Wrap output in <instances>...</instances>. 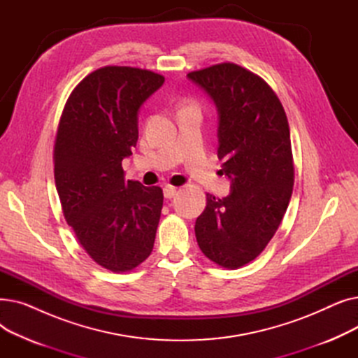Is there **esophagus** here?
<instances>
[{"label": "esophagus", "instance_id": "34e87169", "mask_svg": "<svg viewBox=\"0 0 358 358\" xmlns=\"http://www.w3.org/2000/svg\"><path fill=\"white\" fill-rule=\"evenodd\" d=\"M176 194H177V187H174L171 184L164 185V196L166 199H173Z\"/></svg>", "mask_w": 358, "mask_h": 358}]
</instances>
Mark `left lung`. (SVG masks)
<instances>
[{
  "label": "left lung",
  "instance_id": "left-lung-1",
  "mask_svg": "<svg viewBox=\"0 0 358 358\" xmlns=\"http://www.w3.org/2000/svg\"><path fill=\"white\" fill-rule=\"evenodd\" d=\"M187 77L217 107L220 173L232 181L228 197L208 194L196 220V239L215 264L241 268L264 251L292 197L294 164L287 116L273 88L236 64H216Z\"/></svg>",
  "mask_w": 358,
  "mask_h": 358
}]
</instances>
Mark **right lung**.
<instances>
[{
	"label": "right lung",
	"instance_id": "add662e5",
	"mask_svg": "<svg viewBox=\"0 0 358 358\" xmlns=\"http://www.w3.org/2000/svg\"><path fill=\"white\" fill-rule=\"evenodd\" d=\"M165 78L108 65L88 73L68 97L53 148L62 212L81 247L103 268L127 273L154 248L161 187L124 180L123 158L138 142V111Z\"/></svg>",
	"mask_w": 358,
	"mask_h": 358
}]
</instances>
